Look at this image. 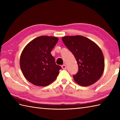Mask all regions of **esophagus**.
Returning a JSON list of instances; mask_svg holds the SVG:
<instances>
[{
  "instance_id": "esophagus-1",
  "label": "esophagus",
  "mask_w": 120,
  "mask_h": 120,
  "mask_svg": "<svg viewBox=\"0 0 120 120\" xmlns=\"http://www.w3.org/2000/svg\"><path fill=\"white\" fill-rule=\"evenodd\" d=\"M62 68H63V70H66V69H67V65H66L65 64L62 65Z\"/></svg>"
}]
</instances>
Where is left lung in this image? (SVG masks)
Segmentation results:
<instances>
[{"instance_id": "obj_1", "label": "left lung", "mask_w": 120, "mask_h": 120, "mask_svg": "<svg viewBox=\"0 0 120 120\" xmlns=\"http://www.w3.org/2000/svg\"><path fill=\"white\" fill-rule=\"evenodd\" d=\"M62 40L77 62L78 71L73 75L75 82L82 86H89L96 82L105 68L101 48L92 41L81 35L66 36Z\"/></svg>"}]
</instances>
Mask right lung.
<instances>
[{"instance_id": "right-lung-1", "label": "right lung", "mask_w": 120, "mask_h": 120, "mask_svg": "<svg viewBox=\"0 0 120 120\" xmlns=\"http://www.w3.org/2000/svg\"><path fill=\"white\" fill-rule=\"evenodd\" d=\"M58 38L42 35L32 40L24 48L20 57V67L24 77L38 86H47L52 82L61 68L56 64L51 51Z\"/></svg>"}]
</instances>
